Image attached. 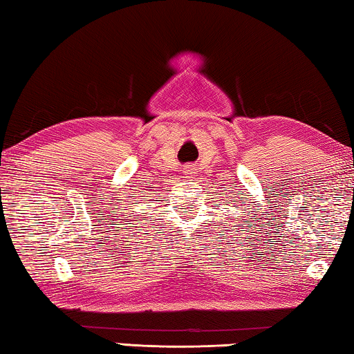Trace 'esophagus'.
Wrapping results in <instances>:
<instances>
[{
  "label": "esophagus",
  "mask_w": 354,
  "mask_h": 354,
  "mask_svg": "<svg viewBox=\"0 0 354 354\" xmlns=\"http://www.w3.org/2000/svg\"><path fill=\"white\" fill-rule=\"evenodd\" d=\"M183 173H184V175H187V176H192L196 171H194V167H192V165H187V167L183 170Z\"/></svg>",
  "instance_id": "obj_1"
}]
</instances>
